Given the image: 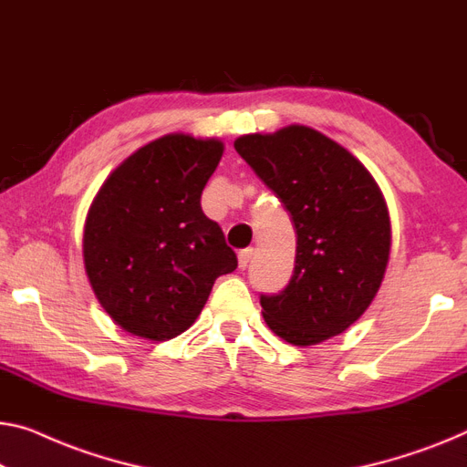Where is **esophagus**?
<instances>
[{
	"mask_svg": "<svg viewBox=\"0 0 467 467\" xmlns=\"http://www.w3.org/2000/svg\"><path fill=\"white\" fill-rule=\"evenodd\" d=\"M252 255H254V249H252V247L241 249V252H239V268H241V270L247 268V264L252 262Z\"/></svg>",
	"mask_w": 467,
	"mask_h": 467,
	"instance_id": "esophagus-1",
	"label": "esophagus"
}]
</instances>
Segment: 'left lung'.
Returning a JSON list of instances; mask_svg holds the SVG:
<instances>
[{
	"label": "left lung",
	"instance_id": "left-lung-1",
	"mask_svg": "<svg viewBox=\"0 0 467 467\" xmlns=\"http://www.w3.org/2000/svg\"><path fill=\"white\" fill-rule=\"evenodd\" d=\"M234 149L276 192L296 224V268L262 317L278 337L315 346L363 317L384 281L392 226L371 171L308 125L247 134Z\"/></svg>",
	"mask_w": 467,
	"mask_h": 467
}]
</instances>
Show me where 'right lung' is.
I'll use <instances>...</instances> for the list:
<instances>
[{
  "mask_svg": "<svg viewBox=\"0 0 467 467\" xmlns=\"http://www.w3.org/2000/svg\"><path fill=\"white\" fill-rule=\"evenodd\" d=\"M224 142L182 131L144 144L110 171L83 226L96 300L131 336L167 342L197 321L215 278L236 268L201 192Z\"/></svg>",
  "mask_w": 467,
  "mask_h": 467,
  "instance_id": "1",
  "label": "right lung"
}]
</instances>
